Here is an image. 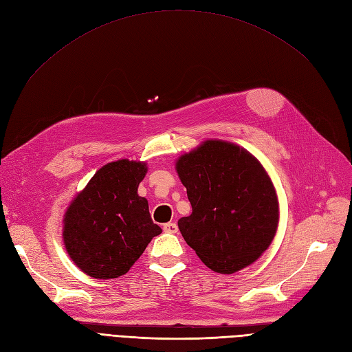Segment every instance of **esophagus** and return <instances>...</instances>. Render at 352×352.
I'll return each instance as SVG.
<instances>
[{"mask_svg":"<svg viewBox=\"0 0 352 352\" xmlns=\"http://www.w3.org/2000/svg\"><path fill=\"white\" fill-rule=\"evenodd\" d=\"M163 230L166 233H176L177 232V225H176V223H166V225H163Z\"/></svg>","mask_w":352,"mask_h":352,"instance_id":"esophagus-1","label":"esophagus"}]
</instances>
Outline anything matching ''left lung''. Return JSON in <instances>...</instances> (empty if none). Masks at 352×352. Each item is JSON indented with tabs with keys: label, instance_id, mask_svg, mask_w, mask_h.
<instances>
[{
	"label": "left lung",
	"instance_id": "obj_1",
	"mask_svg": "<svg viewBox=\"0 0 352 352\" xmlns=\"http://www.w3.org/2000/svg\"><path fill=\"white\" fill-rule=\"evenodd\" d=\"M176 172L192 212L179 219L186 243L208 269L232 274L270 247L279 202L264 167L239 145L210 140L180 155Z\"/></svg>",
	"mask_w": 352,
	"mask_h": 352
}]
</instances>
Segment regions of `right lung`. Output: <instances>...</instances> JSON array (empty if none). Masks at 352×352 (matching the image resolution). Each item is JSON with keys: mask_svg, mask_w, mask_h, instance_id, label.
<instances>
[{"mask_svg": "<svg viewBox=\"0 0 352 352\" xmlns=\"http://www.w3.org/2000/svg\"><path fill=\"white\" fill-rule=\"evenodd\" d=\"M146 164L129 160L102 166L69 206L63 241L78 267L94 279L129 272L146 245L162 233L148 201L138 195Z\"/></svg>", "mask_w": 352, "mask_h": 352, "instance_id": "1", "label": "right lung"}]
</instances>
